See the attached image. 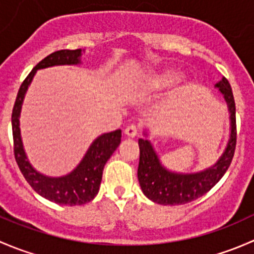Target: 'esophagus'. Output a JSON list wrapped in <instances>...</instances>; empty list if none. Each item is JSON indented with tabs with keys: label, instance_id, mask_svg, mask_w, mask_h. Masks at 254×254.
<instances>
[{
	"label": "esophagus",
	"instance_id": "obj_1",
	"mask_svg": "<svg viewBox=\"0 0 254 254\" xmlns=\"http://www.w3.org/2000/svg\"><path fill=\"white\" fill-rule=\"evenodd\" d=\"M125 135L129 137H135L137 135V127H135V125H129V127H127V129L124 130Z\"/></svg>",
	"mask_w": 254,
	"mask_h": 254
}]
</instances>
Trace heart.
Here are the masks:
<instances>
[{"label":"heart","mask_w":254,"mask_h":254,"mask_svg":"<svg viewBox=\"0 0 254 254\" xmlns=\"http://www.w3.org/2000/svg\"><path fill=\"white\" fill-rule=\"evenodd\" d=\"M178 78V75L173 71H167V72L162 73V75L157 76V77L151 79V82L148 84L153 87H157V86H162V84H167L170 82H173L175 79Z\"/></svg>","instance_id":"1"}]
</instances>
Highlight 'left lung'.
Returning <instances> with one entry per match:
<instances>
[{"label": "left lung", "mask_w": 254, "mask_h": 254, "mask_svg": "<svg viewBox=\"0 0 254 254\" xmlns=\"http://www.w3.org/2000/svg\"><path fill=\"white\" fill-rule=\"evenodd\" d=\"M216 87H219L229 104L231 113V137L224 155L211 168L194 175H177L168 172L161 166L151 143L147 140L139 139L140 161L137 178L143 194L155 203L163 205H182L190 203L207 193L229 170L235 155L237 140L236 106L232 88L226 78L224 77L216 83Z\"/></svg>", "instance_id": "left-lung-1"}]
</instances>
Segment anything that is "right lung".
Wrapping results in <instances>:
<instances>
[{"instance_id": "1", "label": "right lung", "mask_w": 254, "mask_h": 254, "mask_svg": "<svg viewBox=\"0 0 254 254\" xmlns=\"http://www.w3.org/2000/svg\"><path fill=\"white\" fill-rule=\"evenodd\" d=\"M81 49L55 51L43 59L22 82L18 91L13 111H12V134L13 152L16 162L25 181L39 195L60 205H82L91 201L97 195L101 186L103 168L122 140V130L103 134L94 140L81 163L73 172L60 178H49L38 173L27 161L19 132V113L25 91L32 82L33 76L39 68L55 65H75L79 63Z\"/></svg>"}]
</instances>
